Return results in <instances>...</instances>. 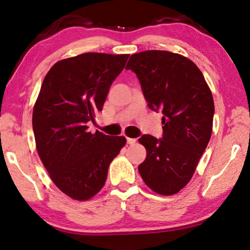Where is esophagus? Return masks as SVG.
Returning <instances> with one entry per match:
<instances>
[{"instance_id": "1", "label": "esophagus", "mask_w": 250, "mask_h": 250, "mask_svg": "<svg viewBox=\"0 0 250 250\" xmlns=\"http://www.w3.org/2000/svg\"><path fill=\"white\" fill-rule=\"evenodd\" d=\"M126 143L129 145H134L136 143V139H130V137H126Z\"/></svg>"}]
</instances>
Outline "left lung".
I'll return each mask as SVG.
<instances>
[{
	"instance_id": "left-lung-1",
	"label": "left lung",
	"mask_w": 250,
	"mask_h": 250,
	"mask_svg": "<svg viewBox=\"0 0 250 250\" xmlns=\"http://www.w3.org/2000/svg\"><path fill=\"white\" fill-rule=\"evenodd\" d=\"M126 70L139 78L151 110H162L163 134L139 142L147 151L139 172L145 184L162 195L177 193L192 178L213 131L215 106L208 84L194 63L166 50L130 57Z\"/></svg>"
}]
</instances>
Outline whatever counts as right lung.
<instances>
[{"label":"right lung","instance_id":"1","mask_svg":"<svg viewBox=\"0 0 250 250\" xmlns=\"http://www.w3.org/2000/svg\"><path fill=\"white\" fill-rule=\"evenodd\" d=\"M129 55L87 52L58 61L44 78L32 125L36 149L52 182L78 201L103 188L110 162L125 145V136L88 131L103 109L111 83Z\"/></svg>","mask_w":250,"mask_h":250}]
</instances>
